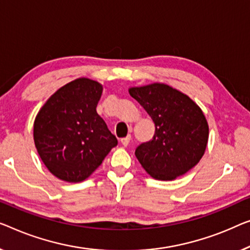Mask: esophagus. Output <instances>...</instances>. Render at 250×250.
<instances>
[{"label":"esophagus","mask_w":250,"mask_h":250,"mask_svg":"<svg viewBox=\"0 0 250 250\" xmlns=\"http://www.w3.org/2000/svg\"><path fill=\"white\" fill-rule=\"evenodd\" d=\"M129 141H130V136H126V137L121 138V139H120V143L122 144V146H125V147L128 146Z\"/></svg>","instance_id":"esophagus-1"}]
</instances>
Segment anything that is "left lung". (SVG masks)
<instances>
[{
	"mask_svg": "<svg viewBox=\"0 0 250 250\" xmlns=\"http://www.w3.org/2000/svg\"><path fill=\"white\" fill-rule=\"evenodd\" d=\"M155 124V135L136 149L144 169L158 181H173L193 168L206 151L208 125L201 107L164 83L129 88Z\"/></svg>",
	"mask_w": 250,
	"mask_h": 250,
	"instance_id": "8db88e82",
	"label": "left lung"
}]
</instances>
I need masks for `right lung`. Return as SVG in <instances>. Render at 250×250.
<instances>
[{
  "label": "right lung",
  "instance_id": "add662e5",
  "mask_svg": "<svg viewBox=\"0 0 250 250\" xmlns=\"http://www.w3.org/2000/svg\"><path fill=\"white\" fill-rule=\"evenodd\" d=\"M103 86L87 77L58 88L36 115L33 140L47 169L78 183L91 176L118 140L96 112Z\"/></svg>",
  "mask_w": 250,
  "mask_h": 250
}]
</instances>
